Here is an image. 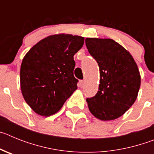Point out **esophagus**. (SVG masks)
Returning <instances> with one entry per match:
<instances>
[{
	"label": "esophagus",
	"instance_id": "1",
	"mask_svg": "<svg viewBox=\"0 0 154 154\" xmlns=\"http://www.w3.org/2000/svg\"><path fill=\"white\" fill-rule=\"evenodd\" d=\"M84 84H85L84 80H80V82H79V86H80V87H83L84 86Z\"/></svg>",
	"mask_w": 154,
	"mask_h": 154
}]
</instances>
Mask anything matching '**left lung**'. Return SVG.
<instances>
[{"label": "left lung", "instance_id": "1", "mask_svg": "<svg viewBox=\"0 0 154 154\" xmlns=\"http://www.w3.org/2000/svg\"><path fill=\"white\" fill-rule=\"evenodd\" d=\"M85 43L100 69L99 89L87 98V106L99 120H115L137 97L141 79L137 65L130 52L113 40L86 38Z\"/></svg>", "mask_w": 154, "mask_h": 154}]
</instances>
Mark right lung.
<instances>
[{"label": "right lung", "instance_id": "right-lung-1", "mask_svg": "<svg viewBox=\"0 0 154 154\" xmlns=\"http://www.w3.org/2000/svg\"><path fill=\"white\" fill-rule=\"evenodd\" d=\"M84 43L80 36L54 34L40 41L26 54L20 66V89L36 113L54 114L77 89L74 56Z\"/></svg>", "mask_w": 154, "mask_h": 154}]
</instances>
